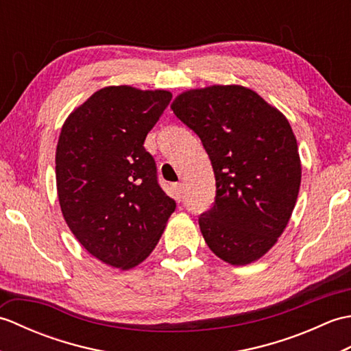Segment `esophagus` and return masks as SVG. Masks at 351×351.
<instances>
[{
  "label": "esophagus",
  "instance_id": "obj_1",
  "mask_svg": "<svg viewBox=\"0 0 351 351\" xmlns=\"http://www.w3.org/2000/svg\"><path fill=\"white\" fill-rule=\"evenodd\" d=\"M171 191H173L175 199H178V200H181V199H182V195H184V187H182V184H181V182H175V184H171Z\"/></svg>",
  "mask_w": 351,
  "mask_h": 351
}]
</instances>
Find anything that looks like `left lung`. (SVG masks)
I'll return each instance as SVG.
<instances>
[{"instance_id": "8db88e82", "label": "left lung", "mask_w": 351, "mask_h": 351, "mask_svg": "<svg viewBox=\"0 0 351 351\" xmlns=\"http://www.w3.org/2000/svg\"><path fill=\"white\" fill-rule=\"evenodd\" d=\"M170 108L213 164L217 195L199 217L205 243L230 265L255 263L278 243L299 196L302 162L288 119L238 84L190 88Z\"/></svg>"}]
</instances>
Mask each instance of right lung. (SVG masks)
<instances>
[{
  "instance_id": "right-lung-1",
  "label": "right lung",
  "mask_w": 351,
  "mask_h": 351,
  "mask_svg": "<svg viewBox=\"0 0 351 351\" xmlns=\"http://www.w3.org/2000/svg\"><path fill=\"white\" fill-rule=\"evenodd\" d=\"M170 99L167 90L108 86L62 126L56 149L62 214L80 244L110 267L143 263L176 208L143 146Z\"/></svg>"
}]
</instances>
